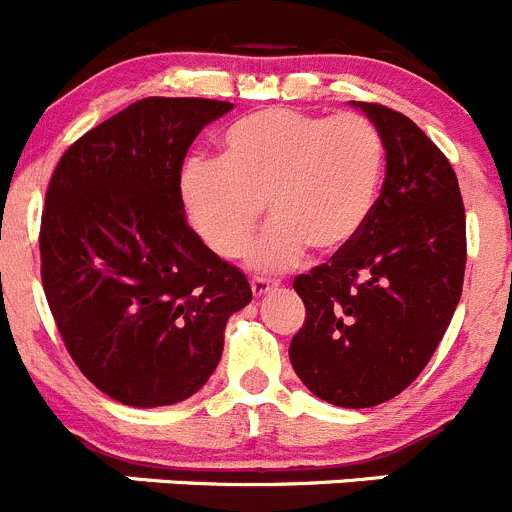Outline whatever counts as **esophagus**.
Segmentation results:
<instances>
[{
    "instance_id": "esophagus-1",
    "label": "esophagus",
    "mask_w": 512,
    "mask_h": 512,
    "mask_svg": "<svg viewBox=\"0 0 512 512\" xmlns=\"http://www.w3.org/2000/svg\"><path fill=\"white\" fill-rule=\"evenodd\" d=\"M250 288H252V295H255V298H262V295H267L270 290L278 288V283H275V280H265V278H252Z\"/></svg>"
}]
</instances>
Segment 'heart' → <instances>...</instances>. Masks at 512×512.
<instances>
[{
  "label": "heart",
  "mask_w": 512,
  "mask_h": 512,
  "mask_svg": "<svg viewBox=\"0 0 512 512\" xmlns=\"http://www.w3.org/2000/svg\"><path fill=\"white\" fill-rule=\"evenodd\" d=\"M219 146V159L194 156L179 179L186 219L214 255L245 250L265 202L275 222L247 255L260 272L288 270L305 247L346 250L369 222L384 171V141L369 118L265 108L234 121Z\"/></svg>",
  "instance_id": "heart-1"
}]
</instances>
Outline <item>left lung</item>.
<instances>
[{
	"label": "left lung",
	"mask_w": 512,
	"mask_h": 512,
	"mask_svg": "<svg viewBox=\"0 0 512 512\" xmlns=\"http://www.w3.org/2000/svg\"><path fill=\"white\" fill-rule=\"evenodd\" d=\"M386 151L366 227L326 265L298 275L305 323L290 364L318 399L376 407L407 389L450 326L462 295L465 207L450 161L407 116L358 103Z\"/></svg>",
	"instance_id": "8db88e82"
}]
</instances>
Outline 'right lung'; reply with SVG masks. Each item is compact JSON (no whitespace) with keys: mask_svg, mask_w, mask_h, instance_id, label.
Listing matches in <instances>:
<instances>
[{"mask_svg":"<svg viewBox=\"0 0 512 512\" xmlns=\"http://www.w3.org/2000/svg\"><path fill=\"white\" fill-rule=\"evenodd\" d=\"M232 103L143 98L65 151L42 212V288L78 369L126 407H169L217 369L247 278L186 222L181 164Z\"/></svg>","mask_w":512,"mask_h":512,"instance_id":"obj_1","label":"right lung"}]
</instances>
